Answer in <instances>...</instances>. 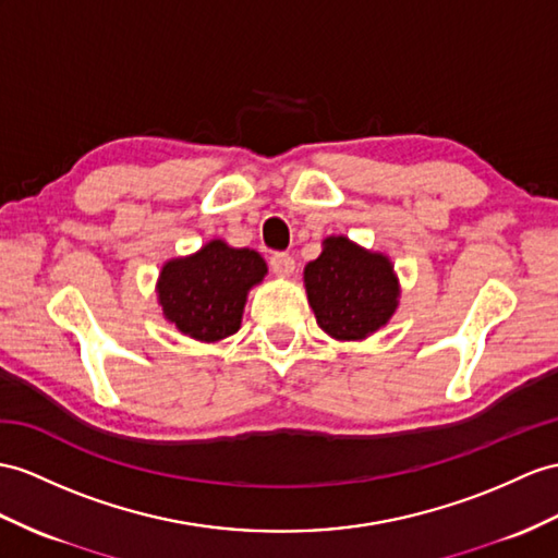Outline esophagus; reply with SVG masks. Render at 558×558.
Wrapping results in <instances>:
<instances>
[{"instance_id":"34e87169","label":"esophagus","mask_w":558,"mask_h":558,"mask_svg":"<svg viewBox=\"0 0 558 558\" xmlns=\"http://www.w3.org/2000/svg\"><path fill=\"white\" fill-rule=\"evenodd\" d=\"M269 267L277 277H291L293 269H295V260L289 253H275L269 257Z\"/></svg>"}]
</instances>
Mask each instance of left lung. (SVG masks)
Wrapping results in <instances>:
<instances>
[{
  "mask_svg": "<svg viewBox=\"0 0 558 558\" xmlns=\"http://www.w3.org/2000/svg\"><path fill=\"white\" fill-rule=\"evenodd\" d=\"M303 283L319 329L333 341H364L390 322L400 305V279L386 253L348 236H326Z\"/></svg>",
  "mask_w": 558,
  "mask_h": 558,
  "instance_id": "obj_1",
  "label": "left lung"
}]
</instances>
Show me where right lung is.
<instances>
[{
    "instance_id": "right-lung-1",
    "label": "right lung",
    "mask_w": 558,
    "mask_h": 558,
    "mask_svg": "<svg viewBox=\"0 0 558 558\" xmlns=\"http://www.w3.org/2000/svg\"><path fill=\"white\" fill-rule=\"evenodd\" d=\"M267 263L253 248L210 239L192 253L170 257L156 281L162 319L201 343H217L241 329L248 291L263 283Z\"/></svg>"
}]
</instances>
